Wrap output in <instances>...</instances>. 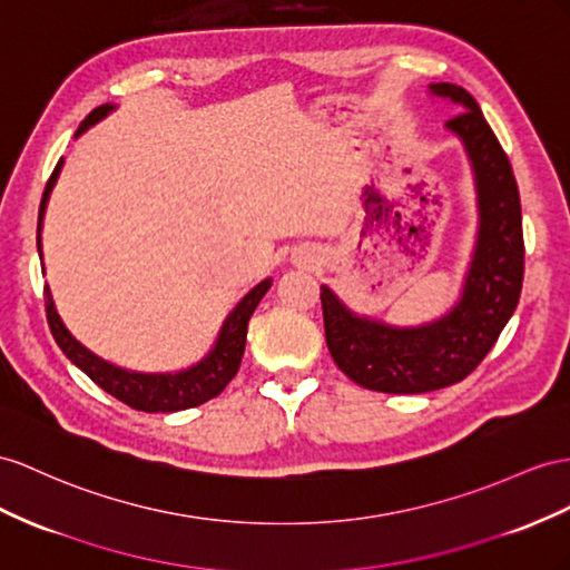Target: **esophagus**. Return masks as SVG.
Instances as JSON below:
<instances>
[{
    "label": "esophagus",
    "mask_w": 570,
    "mask_h": 570,
    "mask_svg": "<svg viewBox=\"0 0 570 570\" xmlns=\"http://www.w3.org/2000/svg\"><path fill=\"white\" fill-rule=\"evenodd\" d=\"M294 262H296L298 267L311 269V267L317 265V255L311 250V247H301V250L294 255Z\"/></svg>",
    "instance_id": "1"
}]
</instances>
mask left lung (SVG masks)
I'll use <instances>...</instances> for the list:
<instances>
[{
  "mask_svg": "<svg viewBox=\"0 0 570 570\" xmlns=\"http://www.w3.org/2000/svg\"><path fill=\"white\" fill-rule=\"evenodd\" d=\"M429 96L460 110L445 129L462 144L476 195L474 247L458 301L429 323L392 325L352 311L327 284L320 286L334 363L361 387L390 395H416L464 381L513 317L522 291V212L510 160L462 86L429 83Z\"/></svg>",
  "mask_w": 570,
  "mask_h": 570,
  "instance_id": "8db88e82",
  "label": "left lung"
}]
</instances>
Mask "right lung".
<instances>
[{
    "label": "right lung",
    "mask_w": 570,
    "mask_h": 570,
    "mask_svg": "<svg viewBox=\"0 0 570 570\" xmlns=\"http://www.w3.org/2000/svg\"><path fill=\"white\" fill-rule=\"evenodd\" d=\"M112 110H118V106L106 104L96 108L89 118L79 125L75 139L81 137L86 129L94 127L96 122L106 120ZM62 166H65V158H60V164L55 166L50 180L46 185V193H42V199H40L38 255H40L42 274H46V262H42V238H40L42 218H46L52 187L57 178H60ZM269 288H272V276L262 279L236 303V308L226 315L222 330H218L216 340L207 354H204L197 363H193V366L180 368V371H166V373L129 371L122 366H115V363L106 358H100L67 330L65 320L60 317V313H57L50 286H46V305H48L50 332L57 346H60L62 354L75 363L79 371L89 375L98 387H104L108 395L129 404L132 410H139V412H183V410H189V406H197L216 397L218 392L230 383V377L238 373L240 358L245 352V340H247V323H250V315L255 313L259 301L265 298Z\"/></svg>",
    "instance_id": "obj_1"
}]
</instances>
